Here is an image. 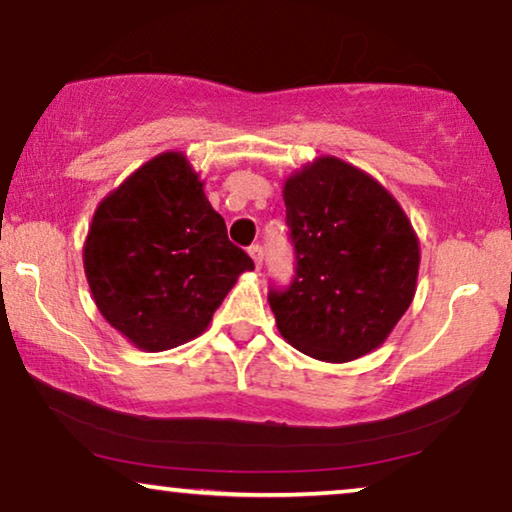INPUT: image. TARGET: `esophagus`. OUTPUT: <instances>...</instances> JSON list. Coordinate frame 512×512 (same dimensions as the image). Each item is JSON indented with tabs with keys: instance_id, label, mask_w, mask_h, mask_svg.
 Listing matches in <instances>:
<instances>
[{
	"instance_id": "obj_1",
	"label": "esophagus",
	"mask_w": 512,
	"mask_h": 512,
	"mask_svg": "<svg viewBox=\"0 0 512 512\" xmlns=\"http://www.w3.org/2000/svg\"><path fill=\"white\" fill-rule=\"evenodd\" d=\"M248 255L252 257V262H255V267L260 269L262 267V260H264V248H262V245H250Z\"/></svg>"
}]
</instances>
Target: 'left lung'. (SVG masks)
<instances>
[{
	"instance_id": "left-lung-1",
	"label": "left lung",
	"mask_w": 512,
	"mask_h": 512,
	"mask_svg": "<svg viewBox=\"0 0 512 512\" xmlns=\"http://www.w3.org/2000/svg\"><path fill=\"white\" fill-rule=\"evenodd\" d=\"M283 201L297 274L288 290L269 292L281 337L325 363L379 349L417 292L410 217L372 175L337 156L292 173Z\"/></svg>"
}]
</instances>
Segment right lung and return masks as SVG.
I'll return each instance as SVG.
<instances>
[{
  "label": "right lung",
  "instance_id": "add662e5",
  "mask_svg": "<svg viewBox=\"0 0 512 512\" xmlns=\"http://www.w3.org/2000/svg\"><path fill=\"white\" fill-rule=\"evenodd\" d=\"M255 264L227 238L182 152H163L95 208L84 271L95 306L135 349L192 342Z\"/></svg>",
  "mask_w": 512,
  "mask_h": 512
}]
</instances>
